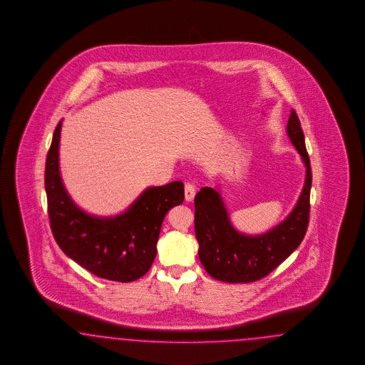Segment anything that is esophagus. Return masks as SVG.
<instances>
[{"label":"esophagus","instance_id":"34e87169","mask_svg":"<svg viewBox=\"0 0 365 365\" xmlns=\"http://www.w3.org/2000/svg\"><path fill=\"white\" fill-rule=\"evenodd\" d=\"M195 197V186L192 183H186L185 185V198L187 202H191Z\"/></svg>","mask_w":365,"mask_h":365}]
</instances>
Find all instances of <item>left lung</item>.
Returning a JSON list of instances; mask_svg holds the SVG:
<instances>
[{
    "instance_id": "1",
    "label": "left lung",
    "mask_w": 365,
    "mask_h": 365,
    "mask_svg": "<svg viewBox=\"0 0 365 365\" xmlns=\"http://www.w3.org/2000/svg\"><path fill=\"white\" fill-rule=\"evenodd\" d=\"M287 133L307 167V175L297 205L276 227L259 235L237 232L217 190L202 187L195 195L194 223L199 259L206 272L218 281L247 284L264 278L284 262L305 237L309 223L312 170L305 138L294 110L290 112Z\"/></svg>"
}]
</instances>
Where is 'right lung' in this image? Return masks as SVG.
Listing matches in <instances>:
<instances>
[{
	"label": "right lung",
	"instance_id": "obj_1",
	"mask_svg": "<svg viewBox=\"0 0 365 365\" xmlns=\"http://www.w3.org/2000/svg\"><path fill=\"white\" fill-rule=\"evenodd\" d=\"M61 122L56 127L45 163L48 215L56 242L92 274L118 282L143 277L156 257L167 211L183 202L180 180L148 187L120 215L99 218L78 209L68 195L58 168Z\"/></svg>",
	"mask_w": 365,
	"mask_h": 365
}]
</instances>
